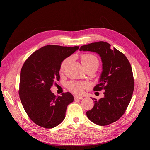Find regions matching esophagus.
Here are the masks:
<instances>
[{
	"instance_id": "esophagus-1",
	"label": "esophagus",
	"mask_w": 150,
	"mask_h": 150,
	"mask_svg": "<svg viewBox=\"0 0 150 150\" xmlns=\"http://www.w3.org/2000/svg\"><path fill=\"white\" fill-rule=\"evenodd\" d=\"M74 99H75V100H81V99H83V97L75 96H74Z\"/></svg>"
}]
</instances>
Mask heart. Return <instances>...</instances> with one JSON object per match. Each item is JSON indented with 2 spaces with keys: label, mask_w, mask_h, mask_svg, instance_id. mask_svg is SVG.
<instances>
[{
  "label": "heart",
  "mask_w": 150,
  "mask_h": 150,
  "mask_svg": "<svg viewBox=\"0 0 150 150\" xmlns=\"http://www.w3.org/2000/svg\"><path fill=\"white\" fill-rule=\"evenodd\" d=\"M70 60V58H66L62 61L60 65V72H63L64 70L67 63ZM81 61L85 68L93 66L97 69L99 66V60L98 58L93 54L86 53L81 55ZM67 88L69 91L75 94H81L84 90L88 87V84L86 82L78 81H69L67 84Z\"/></svg>",
  "instance_id": "1"
}]
</instances>
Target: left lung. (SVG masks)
Listing matches in <instances>:
<instances>
[{
	"instance_id": "8db88e82",
	"label": "left lung",
	"mask_w": 150,
	"mask_h": 150,
	"mask_svg": "<svg viewBox=\"0 0 150 150\" xmlns=\"http://www.w3.org/2000/svg\"><path fill=\"white\" fill-rule=\"evenodd\" d=\"M80 50L96 52L103 63L99 84L93 91L105 90V97L99 100L91 98L94 106L86 115L91 122L100 126L114 123L124 114L132 98L134 81L130 63L123 53L106 42L82 45Z\"/></svg>"
}]
</instances>
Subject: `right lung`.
Wrapping results in <instances>:
<instances>
[{
  "label": "right lung",
  "instance_id": "1",
  "mask_svg": "<svg viewBox=\"0 0 150 150\" xmlns=\"http://www.w3.org/2000/svg\"><path fill=\"white\" fill-rule=\"evenodd\" d=\"M79 49L48 45L31 54L23 63L20 74L19 94L30 119L44 128L59 125L66 116L69 104L74 101L70 92L56 96L50 91L59 81L61 63Z\"/></svg>",
  "mask_w": 150,
  "mask_h": 150
}]
</instances>
